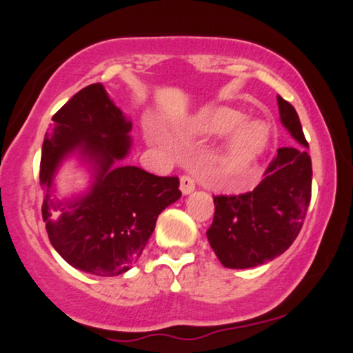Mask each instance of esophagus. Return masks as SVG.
<instances>
[{
  "label": "esophagus",
  "instance_id": "obj_1",
  "mask_svg": "<svg viewBox=\"0 0 353 353\" xmlns=\"http://www.w3.org/2000/svg\"><path fill=\"white\" fill-rule=\"evenodd\" d=\"M194 189H196V181H194V177L190 176V174H184V176L181 177L182 194H190Z\"/></svg>",
  "mask_w": 353,
  "mask_h": 353
}]
</instances>
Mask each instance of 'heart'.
Wrapping results in <instances>:
<instances>
[{
  "label": "heart",
  "instance_id": "b5f03b06",
  "mask_svg": "<svg viewBox=\"0 0 353 353\" xmlns=\"http://www.w3.org/2000/svg\"><path fill=\"white\" fill-rule=\"evenodd\" d=\"M242 112L229 108H205L194 117L189 131L196 136H228V144L217 159V174L222 179H241L249 174L265 151L269 129L265 124L245 123Z\"/></svg>",
  "mask_w": 353,
  "mask_h": 353
}]
</instances>
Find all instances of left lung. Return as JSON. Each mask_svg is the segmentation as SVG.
I'll use <instances>...</instances> for the list:
<instances>
[{
	"instance_id": "1",
	"label": "left lung",
	"mask_w": 353,
	"mask_h": 353,
	"mask_svg": "<svg viewBox=\"0 0 353 353\" xmlns=\"http://www.w3.org/2000/svg\"><path fill=\"white\" fill-rule=\"evenodd\" d=\"M287 131L309 148L301 119L290 103L277 96ZM250 192L214 196V219L208 239L221 264L250 269L285 252L301 232L312 197V161L303 149L281 148Z\"/></svg>"
}]
</instances>
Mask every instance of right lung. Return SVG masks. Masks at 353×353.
Wrapping results in <instances>:
<instances>
[{"instance_id": "obj_1", "label": "right lung", "mask_w": 353, "mask_h": 353, "mask_svg": "<svg viewBox=\"0 0 353 353\" xmlns=\"http://www.w3.org/2000/svg\"><path fill=\"white\" fill-rule=\"evenodd\" d=\"M43 143L39 182L46 188L43 221L61 257L99 277L124 274L136 264L157 216L181 197L179 177H161L136 165L112 168L131 148L132 124L108 98L103 84H89L52 116ZM79 150L95 165L86 196L54 203L49 190L60 161ZM56 210L63 212L52 219Z\"/></svg>"}]
</instances>
